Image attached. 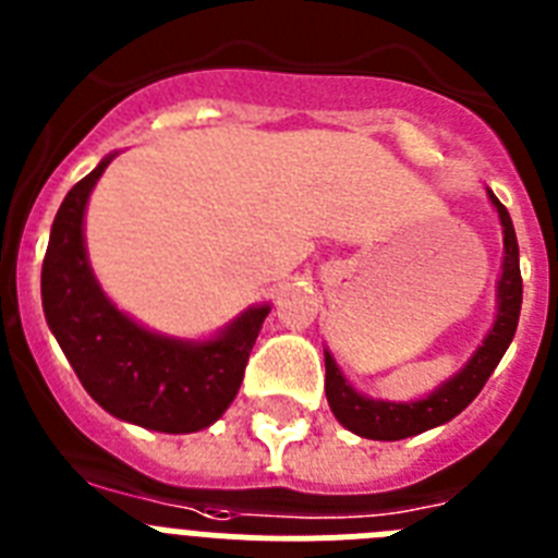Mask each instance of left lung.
<instances>
[{"mask_svg":"<svg viewBox=\"0 0 558 558\" xmlns=\"http://www.w3.org/2000/svg\"><path fill=\"white\" fill-rule=\"evenodd\" d=\"M489 201L497 209V215H500L502 226V274L500 282H497V318L492 324L489 335L483 338L481 347L475 349V354L466 360V366L456 377L441 383L436 391L427 393L425 399H416V402H386V399L363 397L340 374L332 354L324 352V363H327V383H324L327 402L332 408L335 418L347 430L357 433L363 438H374V441H399V438L416 436V433L445 425V422L456 418L463 408L470 405L472 399L481 393V388L486 386L492 372L497 368L500 357L509 349L511 338H514L517 322H520L522 276L514 223H511L509 211L495 198L492 190Z\"/></svg>","mask_w":558,"mask_h":558,"instance_id":"obj_1","label":"left lung"}]
</instances>
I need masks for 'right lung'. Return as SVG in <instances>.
<instances>
[{"mask_svg":"<svg viewBox=\"0 0 558 558\" xmlns=\"http://www.w3.org/2000/svg\"><path fill=\"white\" fill-rule=\"evenodd\" d=\"M106 156L66 192L41 268L47 324L102 411L159 433H195L218 422L240 391L268 304L248 307L209 340L150 332L102 293L86 256L83 215L111 165Z\"/></svg>","mask_w":558,"mask_h":558,"instance_id":"obj_1","label":"right lung"}]
</instances>
